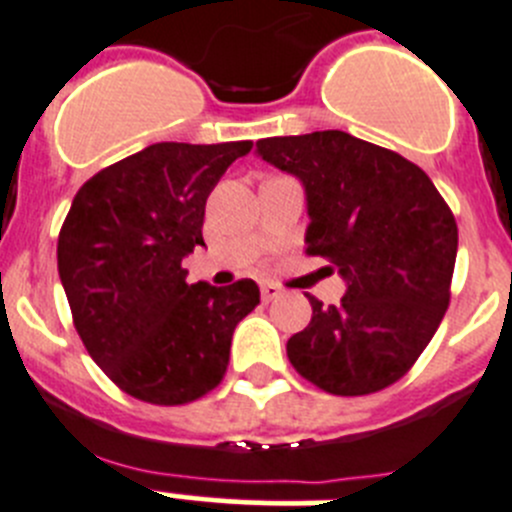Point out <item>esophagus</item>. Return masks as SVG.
<instances>
[{"instance_id":"esophagus-1","label":"esophagus","mask_w":512,"mask_h":512,"mask_svg":"<svg viewBox=\"0 0 512 512\" xmlns=\"http://www.w3.org/2000/svg\"><path fill=\"white\" fill-rule=\"evenodd\" d=\"M260 293H262V303H270V300L280 298V288H278V285H272V283L262 285Z\"/></svg>"}]
</instances>
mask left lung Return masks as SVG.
Wrapping results in <instances>:
<instances>
[{"label":"left lung","instance_id":"8db88e82","mask_svg":"<svg viewBox=\"0 0 512 512\" xmlns=\"http://www.w3.org/2000/svg\"><path fill=\"white\" fill-rule=\"evenodd\" d=\"M257 154L305 186L308 255L326 257L348 290L338 305L308 295L313 318L288 341L293 369L336 396H366L407 374L452 295L457 222L417 164L343 131L275 136Z\"/></svg>","mask_w":512,"mask_h":512}]
</instances>
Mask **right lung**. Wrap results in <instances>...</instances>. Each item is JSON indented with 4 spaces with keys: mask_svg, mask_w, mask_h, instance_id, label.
<instances>
[{
    "mask_svg": "<svg viewBox=\"0 0 512 512\" xmlns=\"http://www.w3.org/2000/svg\"><path fill=\"white\" fill-rule=\"evenodd\" d=\"M252 141L154 143L78 189L57 237L73 326L121 391L159 407L222 384L237 323L260 303L255 280L186 283L204 245L207 197Z\"/></svg>",
    "mask_w": 512,
    "mask_h": 512,
    "instance_id": "right-lung-1",
    "label": "right lung"
}]
</instances>
